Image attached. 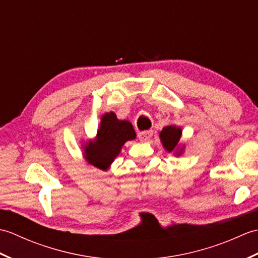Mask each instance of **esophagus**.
<instances>
[{
    "instance_id": "esophagus-1",
    "label": "esophagus",
    "mask_w": 258,
    "mask_h": 258,
    "mask_svg": "<svg viewBox=\"0 0 258 258\" xmlns=\"http://www.w3.org/2000/svg\"><path fill=\"white\" fill-rule=\"evenodd\" d=\"M152 135H153L152 131H143V132H139V134H138L139 139H140L142 142L149 141V140L152 138Z\"/></svg>"
}]
</instances>
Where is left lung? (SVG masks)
Masks as SVG:
<instances>
[{
	"label": "left lung",
	"mask_w": 258,
	"mask_h": 258,
	"mask_svg": "<svg viewBox=\"0 0 258 258\" xmlns=\"http://www.w3.org/2000/svg\"><path fill=\"white\" fill-rule=\"evenodd\" d=\"M180 135H182V130L179 127H175L174 125H171L163 128L160 134V138L164 147H165L168 152H172L177 147ZM179 153H182V151Z\"/></svg>",
	"instance_id": "left-lung-1"
}]
</instances>
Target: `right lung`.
<instances>
[{"label": "right lung", "instance_id": "add662e5", "mask_svg": "<svg viewBox=\"0 0 258 258\" xmlns=\"http://www.w3.org/2000/svg\"><path fill=\"white\" fill-rule=\"evenodd\" d=\"M135 131L127 120L117 119L113 112L104 114L94 142L85 147L86 160L93 166L106 169L119 154L126 141L135 139Z\"/></svg>", "mask_w": 258, "mask_h": 258}]
</instances>
